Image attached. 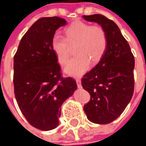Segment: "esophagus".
I'll return each mask as SVG.
<instances>
[{
	"instance_id": "esophagus-1",
	"label": "esophagus",
	"mask_w": 146,
	"mask_h": 146,
	"mask_svg": "<svg viewBox=\"0 0 146 146\" xmlns=\"http://www.w3.org/2000/svg\"><path fill=\"white\" fill-rule=\"evenodd\" d=\"M76 82H77V85H78V88H81L82 85H81V80L79 78H76Z\"/></svg>"
}]
</instances>
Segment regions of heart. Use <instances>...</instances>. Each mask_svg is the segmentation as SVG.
Instances as JSON below:
<instances>
[{
    "label": "heart",
    "instance_id": "b5f03b06",
    "mask_svg": "<svg viewBox=\"0 0 146 146\" xmlns=\"http://www.w3.org/2000/svg\"><path fill=\"white\" fill-rule=\"evenodd\" d=\"M107 35L100 25L86 22L75 21L65 29V38L59 35L53 36L51 48L60 64H65L69 58L70 46L75 45L77 54L65 66L64 72L73 77H79L90 66L102 59L107 48Z\"/></svg>",
    "mask_w": 146,
    "mask_h": 146
}]
</instances>
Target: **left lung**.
Listing matches in <instances>:
<instances>
[{"instance_id":"1","label":"left lung","mask_w":146,"mask_h":146,"mask_svg":"<svg viewBox=\"0 0 146 146\" xmlns=\"http://www.w3.org/2000/svg\"><path fill=\"white\" fill-rule=\"evenodd\" d=\"M83 18L99 24L108 40L107 51L100 62L82 78V88L91 96L83 110L92 122L108 124L124 111L132 98L135 58L115 22L99 14Z\"/></svg>"}]
</instances>
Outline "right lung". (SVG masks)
Here are the masks:
<instances>
[{
    "label": "right lung",
    "mask_w": 146,
    "mask_h": 146,
    "mask_svg": "<svg viewBox=\"0 0 146 146\" xmlns=\"http://www.w3.org/2000/svg\"><path fill=\"white\" fill-rule=\"evenodd\" d=\"M63 18L43 17L24 35L14 56V92L22 114L32 126L50 131L59 123L60 107L77 89L70 77H63L51 40Z\"/></svg>",
    "instance_id": "right-lung-1"
}]
</instances>
